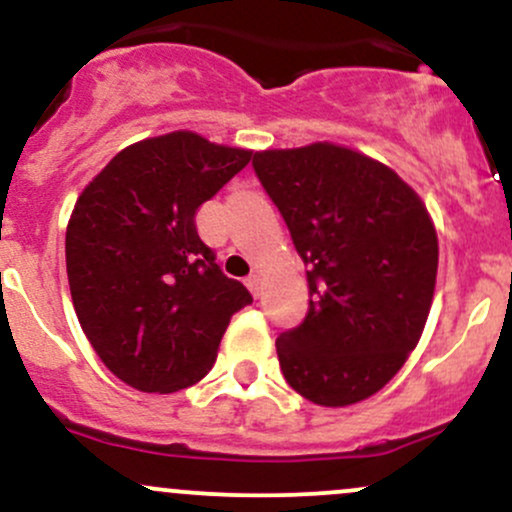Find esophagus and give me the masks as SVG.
I'll list each match as a JSON object with an SVG mask.
<instances>
[{
	"instance_id": "34e87169",
	"label": "esophagus",
	"mask_w": 512,
	"mask_h": 512,
	"mask_svg": "<svg viewBox=\"0 0 512 512\" xmlns=\"http://www.w3.org/2000/svg\"><path fill=\"white\" fill-rule=\"evenodd\" d=\"M246 285H249V290H251V295H254V298L261 295V276H258V273H251V276L246 278Z\"/></svg>"
}]
</instances>
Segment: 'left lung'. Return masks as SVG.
<instances>
[{"label": "left lung", "mask_w": 512, "mask_h": 512, "mask_svg": "<svg viewBox=\"0 0 512 512\" xmlns=\"http://www.w3.org/2000/svg\"><path fill=\"white\" fill-rule=\"evenodd\" d=\"M254 170L307 266L310 310L276 339L285 381L344 408L378 393L425 329L437 232L395 170L346 146L258 151Z\"/></svg>", "instance_id": "8db88e82"}]
</instances>
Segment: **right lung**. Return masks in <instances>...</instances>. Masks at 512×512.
Wrapping results in <instances>:
<instances>
[{"instance_id": "obj_1", "label": "right lung", "mask_w": 512, "mask_h": 512, "mask_svg": "<svg viewBox=\"0 0 512 512\" xmlns=\"http://www.w3.org/2000/svg\"><path fill=\"white\" fill-rule=\"evenodd\" d=\"M254 151L192 131L126 146L80 192L65 232L70 295L92 349L126 386L202 381L251 293L227 278L195 214Z\"/></svg>"}]
</instances>
